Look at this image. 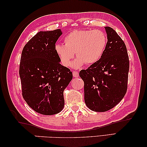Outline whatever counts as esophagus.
Listing matches in <instances>:
<instances>
[{"label":"esophagus","instance_id":"1","mask_svg":"<svg viewBox=\"0 0 147 147\" xmlns=\"http://www.w3.org/2000/svg\"><path fill=\"white\" fill-rule=\"evenodd\" d=\"M73 76L74 78H78L79 76V73L78 71H73Z\"/></svg>","mask_w":147,"mask_h":147}]
</instances>
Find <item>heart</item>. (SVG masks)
I'll return each instance as SVG.
<instances>
[{
    "instance_id": "heart-1",
    "label": "heart",
    "mask_w": 147,
    "mask_h": 147,
    "mask_svg": "<svg viewBox=\"0 0 147 147\" xmlns=\"http://www.w3.org/2000/svg\"><path fill=\"white\" fill-rule=\"evenodd\" d=\"M65 44H56L55 51L64 66L68 67L75 56L77 59L72 67L78 69L85 63L96 64L103 56L106 48L107 38L105 34L99 30H74L64 38Z\"/></svg>"
}]
</instances>
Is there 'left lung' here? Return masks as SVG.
I'll list each match as a JSON object with an SVG mask.
<instances>
[{"label": "left lung", "mask_w": 147, "mask_h": 147, "mask_svg": "<svg viewBox=\"0 0 147 147\" xmlns=\"http://www.w3.org/2000/svg\"><path fill=\"white\" fill-rule=\"evenodd\" d=\"M107 42L100 60L79 76L84 81L85 102L90 110L105 112L124 98L128 86L129 58L123 40L114 29L105 26Z\"/></svg>", "instance_id": "left-lung-1"}]
</instances>
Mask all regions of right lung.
<instances>
[{
    "instance_id": "add662e5",
    "label": "right lung",
    "mask_w": 147,
    "mask_h": 147,
    "mask_svg": "<svg viewBox=\"0 0 147 147\" xmlns=\"http://www.w3.org/2000/svg\"><path fill=\"white\" fill-rule=\"evenodd\" d=\"M61 29L40 31L23 47L19 65L22 95L36 112L57 114L64 106V90L73 78L72 72L60 64L55 45Z\"/></svg>"
}]
</instances>
